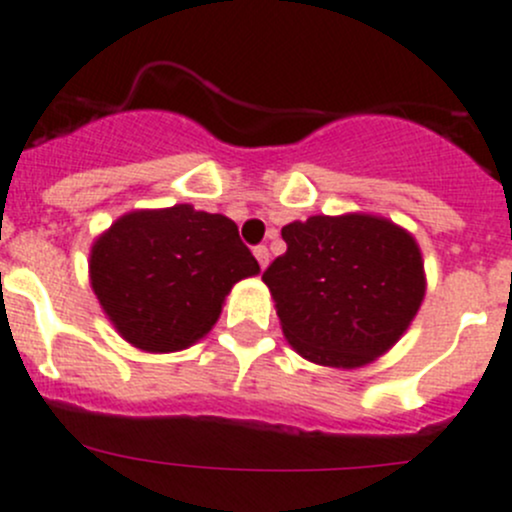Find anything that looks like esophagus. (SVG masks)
<instances>
[{"instance_id":"obj_1","label":"esophagus","mask_w":512,"mask_h":512,"mask_svg":"<svg viewBox=\"0 0 512 512\" xmlns=\"http://www.w3.org/2000/svg\"><path fill=\"white\" fill-rule=\"evenodd\" d=\"M254 256H256L258 266H261V268H266V266H268V249H266V246H256V249H254Z\"/></svg>"}]
</instances>
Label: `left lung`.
<instances>
[{"label": "left lung", "instance_id": "obj_1", "mask_svg": "<svg viewBox=\"0 0 512 512\" xmlns=\"http://www.w3.org/2000/svg\"><path fill=\"white\" fill-rule=\"evenodd\" d=\"M263 271L283 336L318 366L361 368L406 333L426 296L416 239L371 214L311 216L281 229Z\"/></svg>", "mask_w": 512, "mask_h": 512}]
</instances>
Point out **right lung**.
Segmentation results:
<instances>
[{
    "label": "right lung",
    "mask_w": 512,
    "mask_h": 512,
    "mask_svg": "<svg viewBox=\"0 0 512 512\" xmlns=\"http://www.w3.org/2000/svg\"><path fill=\"white\" fill-rule=\"evenodd\" d=\"M258 261L221 214L191 204L131 211L91 246L89 278L119 336L149 353L184 351L214 328Z\"/></svg>",
    "instance_id": "obj_1"
}]
</instances>
